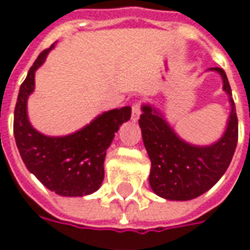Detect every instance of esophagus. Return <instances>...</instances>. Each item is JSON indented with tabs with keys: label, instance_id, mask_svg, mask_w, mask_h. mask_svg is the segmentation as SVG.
<instances>
[{
	"label": "esophagus",
	"instance_id": "obj_1",
	"mask_svg": "<svg viewBox=\"0 0 250 250\" xmlns=\"http://www.w3.org/2000/svg\"><path fill=\"white\" fill-rule=\"evenodd\" d=\"M141 116V103H135L132 105V115H131V120L132 122H138Z\"/></svg>",
	"mask_w": 250,
	"mask_h": 250
}]
</instances>
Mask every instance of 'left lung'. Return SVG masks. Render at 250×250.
Returning <instances> with one entry per match:
<instances>
[{
  "label": "left lung",
  "instance_id": "left-lung-1",
  "mask_svg": "<svg viewBox=\"0 0 250 250\" xmlns=\"http://www.w3.org/2000/svg\"><path fill=\"white\" fill-rule=\"evenodd\" d=\"M209 71L221 75L230 104L225 131L214 143L197 146L184 141L159 109L151 104L142 105L139 125L151 161L148 182L152 191L165 199L188 201L206 193L225 174L236 151L238 120L230 85L222 68Z\"/></svg>",
  "mask_w": 250,
  "mask_h": 250
}]
</instances>
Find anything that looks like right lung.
<instances>
[{"label":"right lung","instance_id":"1","mask_svg":"<svg viewBox=\"0 0 250 250\" xmlns=\"http://www.w3.org/2000/svg\"><path fill=\"white\" fill-rule=\"evenodd\" d=\"M55 44L42 51L21 84L14 108V139L26 168L46 188L62 197L95 193L104 179V159L115 132L130 120L131 107L98 115L89 125L64 136H48L30 125L28 98L35 91L36 71Z\"/></svg>","mask_w":250,"mask_h":250}]
</instances>
